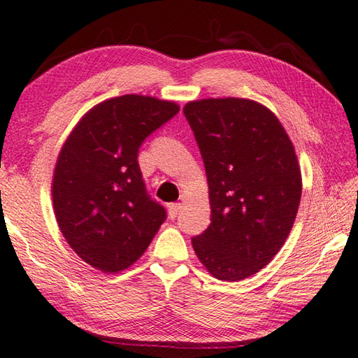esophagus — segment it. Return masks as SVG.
I'll return each mask as SVG.
<instances>
[{
    "label": "esophagus",
    "instance_id": "34e87169",
    "mask_svg": "<svg viewBox=\"0 0 358 358\" xmlns=\"http://www.w3.org/2000/svg\"><path fill=\"white\" fill-rule=\"evenodd\" d=\"M181 208H183V207H181V203H171V205H169V216H171L172 220H175V217L180 215Z\"/></svg>",
    "mask_w": 358,
    "mask_h": 358
}]
</instances>
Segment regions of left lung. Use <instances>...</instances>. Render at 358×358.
Masks as SVG:
<instances>
[{
    "mask_svg": "<svg viewBox=\"0 0 358 358\" xmlns=\"http://www.w3.org/2000/svg\"><path fill=\"white\" fill-rule=\"evenodd\" d=\"M207 172L211 222L192 238L221 281H241L270 264L292 230L301 197L294 145L276 115L243 98L183 107Z\"/></svg>",
    "mask_w": 358,
    "mask_h": 358,
    "instance_id": "8db88e82",
    "label": "left lung"
}]
</instances>
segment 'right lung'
Returning a JSON list of instances; mask_svg holds the SVG:
<instances>
[{
  "mask_svg": "<svg viewBox=\"0 0 358 358\" xmlns=\"http://www.w3.org/2000/svg\"><path fill=\"white\" fill-rule=\"evenodd\" d=\"M178 104L142 94L107 99L83 115L59 151L53 210L66 241L102 273L128 268L166 221L148 196L137 156Z\"/></svg>",
  "mask_w": 358,
  "mask_h": 358,
  "instance_id": "right-lung-1",
  "label": "right lung"
}]
</instances>
